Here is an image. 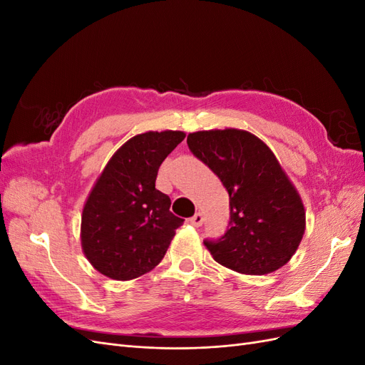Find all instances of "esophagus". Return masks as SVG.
Returning <instances> with one entry per match:
<instances>
[{
    "mask_svg": "<svg viewBox=\"0 0 365 365\" xmlns=\"http://www.w3.org/2000/svg\"><path fill=\"white\" fill-rule=\"evenodd\" d=\"M202 222H204V216H202L201 213H196L195 216L190 217V224H192L193 227H201Z\"/></svg>",
    "mask_w": 365,
    "mask_h": 365,
    "instance_id": "34e87169",
    "label": "esophagus"
}]
</instances>
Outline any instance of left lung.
<instances>
[{
  "label": "left lung",
  "instance_id": "1",
  "mask_svg": "<svg viewBox=\"0 0 365 365\" xmlns=\"http://www.w3.org/2000/svg\"><path fill=\"white\" fill-rule=\"evenodd\" d=\"M187 145L230 196L225 235L204 240L213 259L250 275L269 274L288 263L303 239L306 213L272 150L251 132L233 128L193 132Z\"/></svg>",
  "mask_w": 365,
  "mask_h": 365
}]
</instances>
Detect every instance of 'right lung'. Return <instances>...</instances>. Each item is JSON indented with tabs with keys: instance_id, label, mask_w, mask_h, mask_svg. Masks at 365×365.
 I'll return each instance as SVG.
<instances>
[{
	"instance_id": "obj_1",
	"label": "right lung",
	"mask_w": 365,
	"mask_h": 365,
	"mask_svg": "<svg viewBox=\"0 0 365 365\" xmlns=\"http://www.w3.org/2000/svg\"><path fill=\"white\" fill-rule=\"evenodd\" d=\"M181 130L145 132L128 140L98 176L83 205L81 240L85 257L106 277L132 280L164 257L184 219L170 197L155 189L158 169L180 145Z\"/></svg>"
}]
</instances>
